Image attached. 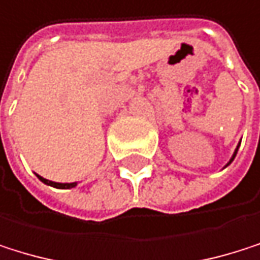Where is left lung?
<instances>
[{
  "mask_svg": "<svg viewBox=\"0 0 260 260\" xmlns=\"http://www.w3.org/2000/svg\"><path fill=\"white\" fill-rule=\"evenodd\" d=\"M237 149H239V148H237ZM237 149H236V151H234V154H233V157H231V160H230V163H231V161H233V160H234V157H236V154H237Z\"/></svg>",
  "mask_w": 260,
  "mask_h": 260,
  "instance_id": "1",
  "label": "left lung"
}]
</instances>
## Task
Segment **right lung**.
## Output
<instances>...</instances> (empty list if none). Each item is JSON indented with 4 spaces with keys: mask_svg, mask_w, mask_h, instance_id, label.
I'll use <instances>...</instances> for the list:
<instances>
[{
    "mask_svg": "<svg viewBox=\"0 0 260 260\" xmlns=\"http://www.w3.org/2000/svg\"><path fill=\"white\" fill-rule=\"evenodd\" d=\"M37 177L43 182V183H46V185H50V186H53V188H63V189H69V188H74L77 183L74 182V183H57V182H50V180H47V179H43L41 176H38L37 174Z\"/></svg>",
    "mask_w": 260,
    "mask_h": 260,
    "instance_id": "add662e5",
    "label": "right lung"
}]
</instances>
